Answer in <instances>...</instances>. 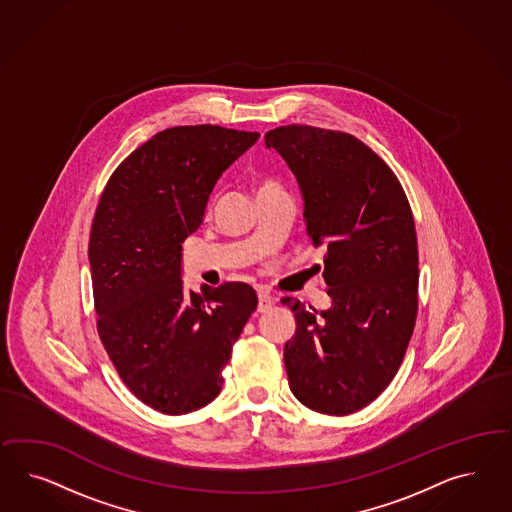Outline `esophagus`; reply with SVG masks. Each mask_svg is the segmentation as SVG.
Wrapping results in <instances>:
<instances>
[{"label":"esophagus","instance_id":"1","mask_svg":"<svg viewBox=\"0 0 512 512\" xmlns=\"http://www.w3.org/2000/svg\"><path fill=\"white\" fill-rule=\"evenodd\" d=\"M272 306H274V298L270 295H266V293H261V295H259L257 311H259V313H266V311L272 310Z\"/></svg>","mask_w":512,"mask_h":512}]
</instances>
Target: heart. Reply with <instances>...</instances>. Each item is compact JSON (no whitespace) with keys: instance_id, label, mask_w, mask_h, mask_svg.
<instances>
[{"instance_id":"obj_1","label":"heart","mask_w":512,"mask_h":512,"mask_svg":"<svg viewBox=\"0 0 512 512\" xmlns=\"http://www.w3.org/2000/svg\"><path fill=\"white\" fill-rule=\"evenodd\" d=\"M279 189L278 184L276 182H272V180H259L257 184H255V193H257V197H261L264 193H270V191H276Z\"/></svg>"}]
</instances>
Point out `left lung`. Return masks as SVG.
Masks as SVG:
<instances>
[{
    "label": "left lung",
    "mask_w": 512,
    "mask_h": 512,
    "mask_svg": "<svg viewBox=\"0 0 512 512\" xmlns=\"http://www.w3.org/2000/svg\"><path fill=\"white\" fill-rule=\"evenodd\" d=\"M295 172L306 229L325 246V311L283 298L296 332L283 360L296 400L343 417L400 370L419 310V248L409 201L387 163L357 137L311 125L264 135Z\"/></svg>",
    "instance_id": "left-lung-1"
}]
</instances>
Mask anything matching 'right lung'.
I'll return each instance as SVG.
<instances>
[{
  "label": "right lung",
  "instance_id": "obj_1",
  "mask_svg": "<svg viewBox=\"0 0 512 512\" xmlns=\"http://www.w3.org/2000/svg\"><path fill=\"white\" fill-rule=\"evenodd\" d=\"M259 139L219 125L159 131L112 172L90 231L97 332L140 402L186 415L212 402L257 293L248 283L187 291L182 242L201 227L217 178Z\"/></svg>",
  "mask_w": 512,
  "mask_h": 512
}]
</instances>
